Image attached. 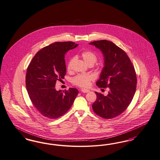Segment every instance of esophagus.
I'll return each mask as SVG.
<instances>
[{"instance_id": "obj_1", "label": "esophagus", "mask_w": 160, "mask_h": 160, "mask_svg": "<svg viewBox=\"0 0 160 160\" xmlns=\"http://www.w3.org/2000/svg\"><path fill=\"white\" fill-rule=\"evenodd\" d=\"M81 91L83 92V93H88V92H89L90 90H89L88 89H81Z\"/></svg>"}]
</instances>
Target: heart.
<instances>
[{
  "label": "heart",
  "mask_w": 160,
  "mask_h": 160,
  "mask_svg": "<svg viewBox=\"0 0 160 160\" xmlns=\"http://www.w3.org/2000/svg\"><path fill=\"white\" fill-rule=\"evenodd\" d=\"M81 57L83 58V60L85 61L86 64L89 65H93L97 61L98 58L96 54L93 52L90 51H84L81 53ZM74 61V58L71 57L68 60L67 69L68 71L72 70V64ZM93 80V77L89 74H78L75 77H73L71 80L72 83L74 85L86 88L89 86L91 81Z\"/></svg>",
  "instance_id": "obj_1"
}]
</instances>
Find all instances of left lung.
<instances>
[{"instance_id":"left-lung-1","label":"left lung","mask_w":160,"mask_h":160,"mask_svg":"<svg viewBox=\"0 0 160 160\" xmlns=\"http://www.w3.org/2000/svg\"><path fill=\"white\" fill-rule=\"evenodd\" d=\"M89 44L99 49L104 57V67L96 85L109 89L107 96L95 92L92 108L105 119L113 118L122 114L133 99L137 84L134 67L126 53L112 42L102 40Z\"/></svg>"}]
</instances>
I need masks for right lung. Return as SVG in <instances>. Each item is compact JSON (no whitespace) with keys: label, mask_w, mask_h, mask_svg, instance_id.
<instances>
[{"label":"right lung","mask_w":160,"mask_h":160,"mask_svg":"<svg viewBox=\"0 0 160 160\" xmlns=\"http://www.w3.org/2000/svg\"><path fill=\"white\" fill-rule=\"evenodd\" d=\"M72 42H55L45 46L32 58L26 72V88L32 104L45 117L55 119L70 109L78 95L76 88L57 91V80L66 74L65 55L77 47Z\"/></svg>","instance_id":"right-lung-1"}]
</instances>
